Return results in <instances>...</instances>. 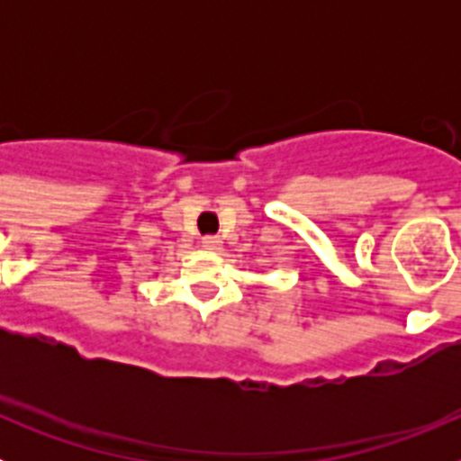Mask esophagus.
<instances>
[{
    "mask_svg": "<svg viewBox=\"0 0 461 461\" xmlns=\"http://www.w3.org/2000/svg\"><path fill=\"white\" fill-rule=\"evenodd\" d=\"M201 244L207 251H219L223 247V240L219 238V235H205V238L201 240Z\"/></svg>",
    "mask_w": 461,
    "mask_h": 461,
    "instance_id": "esophagus-1",
    "label": "esophagus"
}]
</instances>
